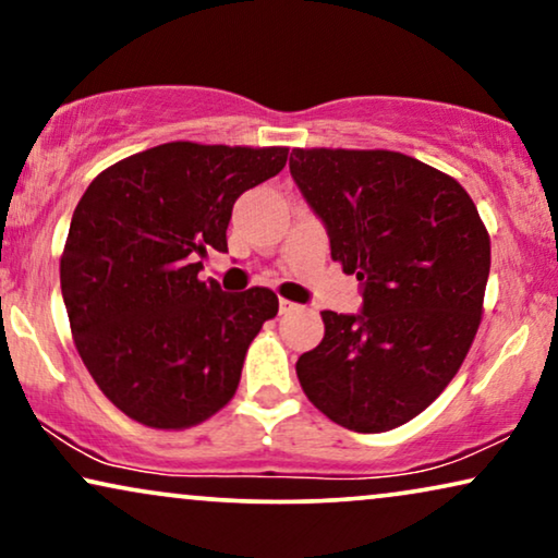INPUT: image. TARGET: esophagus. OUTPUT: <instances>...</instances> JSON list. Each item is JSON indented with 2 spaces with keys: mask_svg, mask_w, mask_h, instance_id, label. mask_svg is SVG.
<instances>
[{
  "mask_svg": "<svg viewBox=\"0 0 558 558\" xmlns=\"http://www.w3.org/2000/svg\"><path fill=\"white\" fill-rule=\"evenodd\" d=\"M294 310H296V304L281 296V300H279V315H289V312H294Z\"/></svg>",
  "mask_w": 558,
  "mask_h": 558,
  "instance_id": "obj_1",
  "label": "esophagus"
}]
</instances>
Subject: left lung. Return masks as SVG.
Returning a JSON list of instances; mask_svg holds the SVG:
<instances>
[{
    "label": "left lung",
    "instance_id": "left-lung-1",
    "mask_svg": "<svg viewBox=\"0 0 558 558\" xmlns=\"http://www.w3.org/2000/svg\"><path fill=\"white\" fill-rule=\"evenodd\" d=\"M289 170L363 284L361 315L325 310L296 378L335 424H407L457 376L475 340L490 235L460 182L391 149H294Z\"/></svg>",
    "mask_w": 558,
    "mask_h": 558
}]
</instances>
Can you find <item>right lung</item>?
<instances>
[{"mask_svg": "<svg viewBox=\"0 0 558 558\" xmlns=\"http://www.w3.org/2000/svg\"><path fill=\"white\" fill-rule=\"evenodd\" d=\"M287 147L167 142L106 167L75 205L60 289L75 350L101 393L151 429H190L233 399L271 289L197 279L228 251L233 203L284 170Z\"/></svg>", "mask_w": 558, "mask_h": 558, "instance_id": "right-lung-1", "label": "right lung"}]
</instances>
